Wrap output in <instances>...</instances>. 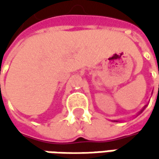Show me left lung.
Here are the masks:
<instances>
[{
    "instance_id": "left-lung-1",
    "label": "left lung",
    "mask_w": 159,
    "mask_h": 159,
    "mask_svg": "<svg viewBox=\"0 0 159 159\" xmlns=\"http://www.w3.org/2000/svg\"><path fill=\"white\" fill-rule=\"evenodd\" d=\"M146 106H147V105H146ZM146 106H144L143 108V109H142V110L140 111V112H139V113H142V112H143V111L144 109L146 108ZM112 121H113V122H119V120H112Z\"/></svg>"
}]
</instances>
